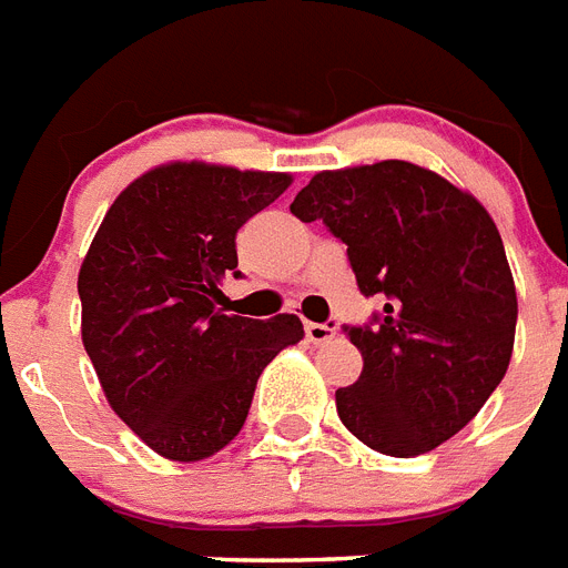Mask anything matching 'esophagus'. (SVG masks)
<instances>
[{
  "instance_id": "esophagus-1",
  "label": "esophagus",
  "mask_w": 568,
  "mask_h": 568,
  "mask_svg": "<svg viewBox=\"0 0 568 568\" xmlns=\"http://www.w3.org/2000/svg\"><path fill=\"white\" fill-rule=\"evenodd\" d=\"M335 332H338V324L329 321V324H315V321H308L306 324V338L312 344H326V341L335 338Z\"/></svg>"
}]
</instances>
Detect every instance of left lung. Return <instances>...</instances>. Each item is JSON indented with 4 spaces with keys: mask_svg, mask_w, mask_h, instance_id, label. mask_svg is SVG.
I'll return each mask as SVG.
<instances>
[{
    "mask_svg": "<svg viewBox=\"0 0 568 568\" xmlns=\"http://www.w3.org/2000/svg\"><path fill=\"white\" fill-rule=\"evenodd\" d=\"M292 212L324 221L364 297L385 300L371 324L344 326L364 367L335 390L341 423L394 458L458 435L514 353L516 288L490 212L405 160L315 174Z\"/></svg>",
    "mask_w": 568,
    "mask_h": 568,
    "instance_id": "left-lung-1",
    "label": "left lung"
}]
</instances>
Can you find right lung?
<instances>
[{
    "label": "right lung",
    "mask_w": 568,
    "mask_h": 568,
    "mask_svg": "<svg viewBox=\"0 0 568 568\" xmlns=\"http://www.w3.org/2000/svg\"><path fill=\"white\" fill-rule=\"evenodd\" d=\"M292 174L169 163L113 201L78 274L81 338L110 408L169 460H204L242 432L260 373L303 338L297 315H224L236 233Z\"/></svg>",
    "instance_id": "add662e5"
}]
</instances>
